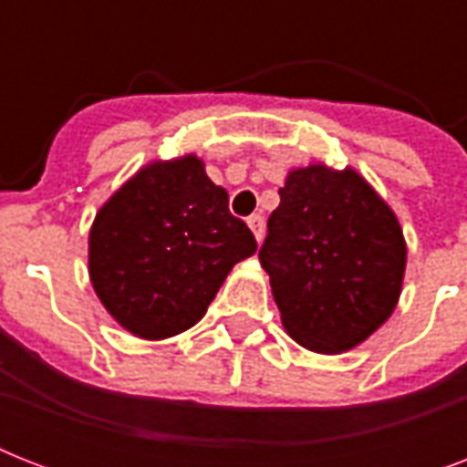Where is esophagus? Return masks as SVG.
<instances>
[{
  "mask_svg": "<svg viewBox=\"0 0 467 467\" xmlns=\"http://www.w3.org/2000/svg\"><path fill=\"white\" fill-rule=\"evenodd\" d=\"M247 225H249V230L254 233L256 242H262V234H264V218H262V215H249Z\"/></svg>",
  "mask_w": 467,
  "mask_h": 467,
  "instance_id": "obj_1",
  "label": "esophagus"
}]
</instances>
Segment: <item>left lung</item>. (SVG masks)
<instances>
[{"instance_id": "obj_1", "label": "left lung", "mask_w": 467, "mask_h": 467, "mask_svg": "<svg viewBox=\"0 0 467 467\" xmlns=\"http://www.w3.org/2000/svg\"><path fill=\"white\" fill-rule=\"evenodd\" d=\"M278 196L259 262L285 332L319 354L354 348L398 306L407 264L398 218L354 169H293Z\"/></svg>"}]
</instances>
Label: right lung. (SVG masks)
<instances>
[{
    "label": "right lung",
    "mask_w": 467,
    "mask_h": 467,
    "mask_svg": "<svg viewBox=\"0 0 467 467\" xmlns=\"http://www.w3.org/2000/svg\"><path fill=\"white\" fill-rule=\"evenodd\" d=\"M256 252L227 191L189 155L140 169L89 233V276L104 307L142 339H167L203 317L234 264Z\"/></svg>",
    "instance_id": "add662e5"
}]
</instances>
